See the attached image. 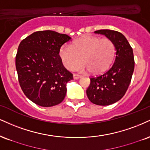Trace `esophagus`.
<instances>
[{"label": "esophagus", "instance_id": "34e87169", "mask_svg": "<svg viewBox=\"0 0 150 150\" xmlns=\"http://www.w3.org/2000/svg\"><path fill=\"white\" fill-rule=\"evenodd\" d=\"M81 77H82V75H77V74H73V78L75 80H77V79L81 78Z\"/></svg>", "mask_w": 150, "mask_h": 150}]
</instances>
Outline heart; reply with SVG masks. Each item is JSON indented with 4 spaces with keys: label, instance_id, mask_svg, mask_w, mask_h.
I'll return each mask as SVG.
<instances>
[{
    "label": "heart",
    "instance_id": "obj_1",
    "mask_svg": "<svg viewBox=\"0 0 150 150\" xmlns=\"http://www.w3.org/2000/svg\"><path fill=\"white\" fill-rule=\"evenodd\" d=\"M115 54V46L110 39L86 36L72 45H64L59 50V57L65 68L72 70L82 59L83 62L75 69L91 74L103 73L110 66Z\"/></svg>",
    "mask_w": 150,
    "mask_h": 150
}]
</instances>
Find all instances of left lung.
Returning a JSON list of instances; mask_svg holds the SVG:
<instances>
[{"label": "left lung", "instance_id": "left-lung-1", "mask_svg": "<svg viewBox=\"0 0 150 150\" xmlns=\"http://www.w3.org/2000/svg\"><path fill=\"white\" fill-rule=\"evenodd\" d=\"M94 33L110 39L116 54L114 63L107 71L90 77L91 83L86 89V95L93 104L108 105L120 100L129 88L135 66L133 49L125 36L116 30L103 29Z\"/></svg>", "mask_w": 150, "mask_h": 150}]
</instances>
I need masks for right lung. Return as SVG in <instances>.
Segmentation results:
<instances>
[{"instance_id": "right-lung-1", "label": "right lung", "mask_w": 150, "mask_h": 150, "mask_svg": "<svg viewBox=\"0 0 150 150\" xmlns=\"http://www.w3.org/2000/svg\"><path fill=\"white\" fill-rule=\"evenodd\" d=\"M71 38L53 30L34 32L19 44L15 64L23 93L42 107L57 105L64 100L66 84L73 74L59 57L61 46Z\"/></svg>"}]
</instances>
